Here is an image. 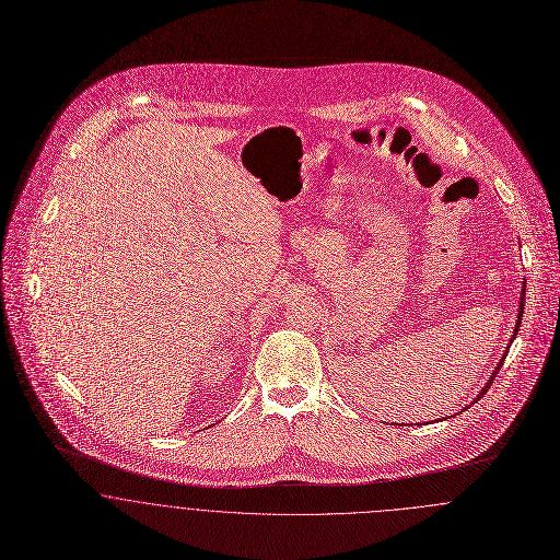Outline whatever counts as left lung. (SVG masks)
Masks as SVG:
<instances>
[{
	"label": "left lung",
	"instance_id": "1",
	"mask_svg": "<svg viewBox=\"0 0 560 560\" xmlns=\"http://www.w3.org/2000/svg\"><path fill=\"white\" fill-rule=\"evenodd\" d=\"M524 290H526V283H522V296H520V305H517V307H520V311H517V322H515V330H513V337L509 339V346L513 343V339H515V335H517V330H520V324H522V313H524ZM509 346H506V348H509ZM504 357H506V352L500 357V363H498L497 368H494V372H492V375H490V380L486 382V386H483V388L479 390V395L475 397V401H479V399H481V397L488 393V388L492 386V382H494V377H497L498 370L502 368V361H504ZM475 401H472V404H475ZM466 408H468V406H466ZM466 408H464V410H466ZM464 410H462V412H464ZM457 415H459V412H457Z\"/></svg>",
	"mask_w": 560,
	"mask_h": 560
}]
</instances>
